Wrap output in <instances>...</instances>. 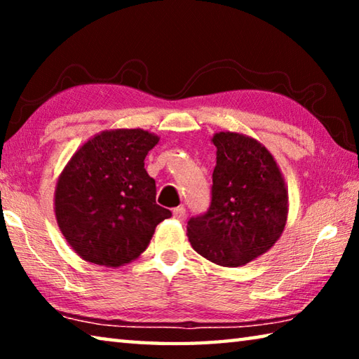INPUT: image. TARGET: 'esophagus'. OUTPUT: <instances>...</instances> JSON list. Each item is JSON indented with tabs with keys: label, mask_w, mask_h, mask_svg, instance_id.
I'll return each mask as SVG.
<instances>
[{
	"label": "esophagus",
	"mask_w": 359,
	"mask_h": 359,
	"mask_svg": "<svg viewBox=\"0 0 359 359\" xmlns=\"http://www.w3.org/2000/svg\"><path fill=\"white\" fill-rule=\"evenodd\" d=\"M185 215H187V212H185L184 208H175V209L172 210V217L177 218V220H184Z\"/></svg>",
	"instance_id": "34e87169"
}]
</instances>
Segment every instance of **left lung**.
Returning a JSON list of instances; mask_svg holds the SVG:
<instances>
[{
	"label": "left lung",
	"instance_id": "1",
	"mask_svg": "<svg viewBox=\"0 0 359 359\" xmlns=\"http://www.w3.org/2000/svg\"><path fill=\"white\" fill-rule=\"evenodd\" d=\"M217 165L212 201L204 215L190 218L187 236L201 257L239 267L261 257L280 238L288 218V190L269 150L242 133L212 136Z\"/></svg>",
	"mask_w": 359,
	"mask_h": 359
}]
</instances>
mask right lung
<instances>
[{
  "mask_svg": "<svg viewBox=\"0 0 359 359\" xmlns=\"http://www.w3.org/2000/svg\"><path fill=\"white\" fill-rule=\"evenodd\" d=\"M160 141L141 128L101 131L79 147L60 174L53 210L58 228L88 263L120 267L141 257L156 224L171 217L155 201L144 168Z\"/></svg>",
  "mask_w": 359,
  "mask_h": 359,
  "instance_id": "add662e5",
  "label": "right lung"
}]
</instances>
